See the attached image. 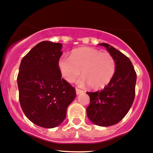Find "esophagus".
Listing matches in <instances>:
<instances>
[{
  "instance_id": "obj_1",
  "label": "esophagus",
  "mask_w": 153,
  "mask_h": 153,
  "mask_svg": "<svg viewBox=\"0 0 153 153\" xmlns=\"http://www.w3.org/2000/svg\"><path fill=\"white\" fill-rule=\"evenodd\" d=\"M75 91H76V94H81V93L83 92V90L78 89V88H76V89H75Z\"/></svg>"
}]
</instances>
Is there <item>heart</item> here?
<instances>
[{"mask_svg":"<svg viewBox=\"0 0 153 153\" xmlns=\"http://www.w3.org/2000/svg\"><path fill=\"white\" fill-rule=\"evenodd\" d=\"M58 66L62 77L67 81L73 82L81 74L78 81L81 86L89 84L92 89H102L113 79L117 64L108 53H101L91 48H81L72 51L70 57L62 56Z\"/></svg>","mask_w":153,"mask_h":153,"instance_id":"obj_1","label":"heart"}]
</instances>
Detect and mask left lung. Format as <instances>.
Listing matches in <instances>:
<instances>
[{
	"instance_id": "1",
	"label": "left lung",
	"mask_w": 153,
	"mask_h": 153,
	"mask_svg": "<svg viewBox=\"0 0 153 153\" xmlns=\"http://www.w3.org/2000/svg\"><path fill=\"white\" fill-rule=\"evenodd\" d=\"M117 64L112 81L97 91H87L90 104L86 108L88 117L99 126L118 123L128 114L135 98L136 72L129 58L110 45L102 43Z\"/></svg>"
}]
</instances>
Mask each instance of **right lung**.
<instances>
[{"mask_svg": "<svg viewBox=\"0 0 153 153\" xmlns=\"http://www.w3.org/2000/svg\"><path fill=\"white\" fill-rule=\"evenodd\" d=\"M62 45L43 41L22 58L17 85L22 111L35 125L53 128L65 119L76 97L75 89L62 78L58 66Z\"/></svg>", "mask_w": 153, "mask_h": 153, "instance_id": "1", "label": "right lung"}]
</instances>
